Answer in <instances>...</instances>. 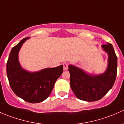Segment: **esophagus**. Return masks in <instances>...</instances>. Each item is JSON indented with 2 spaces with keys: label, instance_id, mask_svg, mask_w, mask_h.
<instances>
[{
  "label": "esophagus",
  "instance_id": "1",
  "mask_svg": "<svg viewBox=\"0 0 124 124\" xmlns=\"http://www.w3.org/2000/svg\"><path fill=\"white\" fill-rule=\"evenodd\" d=\"M63 69L64 70H66L68 69V64L67 62H65L63 64Z\"/></svg>",
  "mask_w": 124,
  "mask_h": 124
}]
</instances>
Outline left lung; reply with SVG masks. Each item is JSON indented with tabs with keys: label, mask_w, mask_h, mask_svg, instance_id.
<instances>
[{
	"label": "left lung",
	"mask_w": 124,
	"mask_h": 124,
	"mask_svg": "<svg viewBox=\"0 0 124 124\" xmlns=\"http://www.w3.org/2000/svg\"><path fill=\"white\" fill-rule=\"evenodd\" d=\"M108 54V68L104 73L89 75L81 69L69 65L70 87L78 99L95 101L102 99L113 86L117 72V57L111 43L102 45Z\"/></svg>",
	"instance_id": "left-lung-1"
}]
</instances>
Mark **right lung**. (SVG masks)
Returning <instances> with one entry per match:
<instances>
[{
    "mask_svg": "<svg viewBox=\"0 0 124 124\" xmlns=\"http://www.w3.org/2000/svg\"><path fill=\"white\" fill-rule=\"evenodd\" d=\"M28 39L24 38L11 49L6 64V73L10 86L18 97L29 103H40L50 95L56 81L63 71V66L36 72L23 69L18 61V53Z\"/></svg>",
    "mask_w": 124,
    "mask_h": 124,
    "instance_id": "right-lung-1",
    "label": "right lung"
}]
</instances>
